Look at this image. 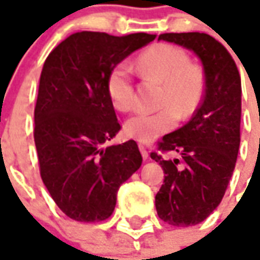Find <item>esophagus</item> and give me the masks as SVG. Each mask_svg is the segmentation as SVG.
<instances>
[{
    "mask_svg": "<svg viewBox=\"0 0 260 260\" xmlns=\"http://www.w3.org/2000/svg\"><path fill=\"white\" fill-rule=\"evenodd\" d=\"M139 148L140 151H141V155H143V158L147 159V158H148V150H147V147H145L144 144H139Z\"/></svg>",
    "mask_w": 260,
    "mask_h": 260,
    "instance_id": "34e87169",
    "label": "esophagus"
}]
</instances>
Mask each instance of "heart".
<instances>
[{"label": "heart", "instance_id": "obj_1", "mask_svg": "<svg viewBox=\"0 0 260 260\" xmlns=\"http://www.w3.org/2000/svg\"><path fill=\"white\" fill-rule=\"evenodd\" d=\"M140 77L161 82L162 89L156 112H139L124 124V133L140 143H151L175 127L176 119L186 120L198 110L203 99L206 81L203 71L189 60L183 49L169 43H156L145 49L134 62ZM110 102L120 112L134 108L132 68L119 62L106 78Z\"/></svg>", "mask_w": 260, "mask_h": 260}]
</instances>
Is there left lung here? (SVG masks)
Segmentation results:
<instances>
[{
    "instance_id": "8db88e82",
    "label": "left lung",
    "mask_w": 260,
    "mask_h": 260,
    "mask_svg": "<svg viewBox=\"0 0 260 260\" xmlns=\"http://www.w3.org/2000/svg\"><path fill=\"white\" fill-rule=\"evenodd\" d=\"M202 60L204 95L185 126L164 136L150 155L164 168L155 196L158 217L176 227L206 220L220 204L233 176L241 141V77L231 54L207 33H162ZM178 152L179 158L162 155Z\"/></svg>"
}]
</instances>
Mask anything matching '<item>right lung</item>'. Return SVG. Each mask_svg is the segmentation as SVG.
<instances>
[{
	"label": "right lung",
	"instance_id": "1",
	"mask_svg": "<svg viewBox=\"0 0 260 260\" xmlns=\"http://www.w3.org/2000/svg\"><path fill=\"white\" fill-rule=\"evenodd\" d=\"M155 35L77 32L43 64L35 106V144L43 183L64 214L104 221L123 182L141 167L134 140L106 145L120 132L106 91L112 68Z\"/></svg>",
	"mask_w": 260,
	"mask_h": 260
}]
</instances>
